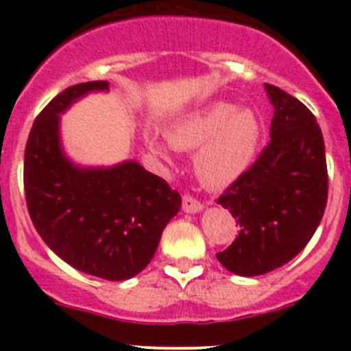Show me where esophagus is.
I'll list each match as a JSON object with an SVG mask.
<instances>
[{
  "mask_svg": "<svg viewBox=\"0 0 351 351\" xmlns=\"http://www.w3.org/2000/svg\"><path fill=\"white\" fill-rule=\"evenodd\" d=\"M182 207H183V210L186 212V214H197V212L202 210L200 202L195 200V198L190 197V195H183Z\"/></svg>",
  "mask_w": 351,
  "mask_h": 351,
  "instance_id": "34e87169",
  "label": "esophagus"
}]
</instances>
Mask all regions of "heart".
I'll list each match as a JSON object with an SVG mask.
<instances>
[{
  "label": "heart",
  "mask_w": 351,
  "mask_h": 351,
  "mask_svg": "<svg viewBox=\"0 0 351 351\" xmlns=\"http://www.w3.org/2000/svg\"><path fill=\"white\" fill-rule=\"evenodd\" d=\"M263 127L256 113L226 101H215L173 122L166 130L175 149L195 151L193 166L204 185L226 189L241 180L260 151ZM151 153L169 159V147L146 134Z\"/></svg>",
  "instance_id": "heart-1"
}]
</instances>
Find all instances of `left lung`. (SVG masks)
I'll return each instance as SVG.
<instances>
[{
	"label": "left lung",
	"mask_w": 351,
	"mask_h": 351,
	"mask_svg": "<svg viewBox=\"0 0 351 351\" xmlns=\"http://www.w3.org/2000/svg\"><path fill=\"white\" fill-rule=\"evenodd\" d=\"M265 90L274 105L270 143L217 200L239 224V236L215 256L241 277L268 274L297 256L328 202L326 153L316 117L280 88L267 83Z\"/></svg>",
	"instance_id": "obj_1"
}]
</instances>
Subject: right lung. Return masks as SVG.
I'll list each match as a JSON object with an SVG mask.
<instances>
[{"instance_id": "obj_1", "label": "right lung", "mask_w": 351, "mask_h": 351, "mask_svg": "<svg viewBox=\"0 0 351 351\" xmlns=\"http://www.w3.org/2000/svg\"><path fill=\"white\" fill-rule=\"evenodd\" d=\"M93 91H108V83L66 88L38 113L25 147V197L35 229L61 260L83 274L120 282L149 265L182 197L132 159L88 168L67 158L61 115Z\"/></svg>"}]
</instances>
